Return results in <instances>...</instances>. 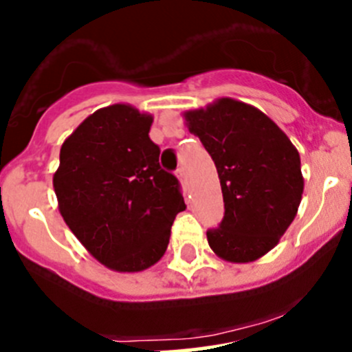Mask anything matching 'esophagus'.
Here are the masks:
<instances>
[{
	"label": "esophagus",
	"instance_id": "34e87169",
	"mask_svg": "<svg viewBox=\"0 0 352 352\" xmlns=\"http://www.w3.org/2000/svg\"><path fill=\"white\" fill-rule=\"evenodd\" d=\"M177 177H179V180L180 182H186V172H184V168L182 166H179V170H177Z\"/></svg>",
	"mask_w": 352,
	"mask_h": 352
}]
</instances>
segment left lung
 I'll use <instances>...</instances> for the list:
<instances>
[{
	"mask_svg": "<svg viewBox=\"0 0 352 352\" xmlns=\"http://www.w3.org/2000/svg\"><path fill=\"white\" fill-rule=\"evenodd\" d=\"M217 166L225 214L206 232L217 256L249 263L278 244L305 189L301 158L291 139L258 108L220 98L184 113Z\"/></svg>",
	"mask_w": 352,
	"mask_h": 352,
	"instance_id": "left-lung-1",
	"label": "left lung"
}]
</instances>
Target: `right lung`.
I'll use <instances>...</instances> for the list:
<instances>
[{"label": "right lung", "mask_w": 352, "mask_h": 352, "mask_svg": "<svg viewBox=\"0 0 352 352\" xmlns=\"http://www.w3.org/2000/svg\"><path fill=\"white\" fill-rule=\"evenodd\" d=\"M151 124V115L131 104L94 111L65 139L53 175L65 223L115 272L160 261L177 213L186 210L177 177L160 166Z\"/></svg>", "instance_id": "obj_1"}]
</instances>
